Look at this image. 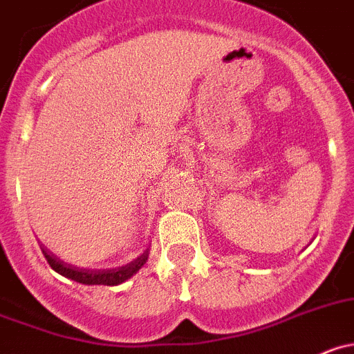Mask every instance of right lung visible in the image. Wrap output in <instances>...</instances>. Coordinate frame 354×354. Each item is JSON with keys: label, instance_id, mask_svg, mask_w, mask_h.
Wrapping results in <instances>:
<instances>
[{"label": "right lung", "instance_id": "1", "mask_svg": "<svg viewBox=\"0 0 354 354\" xmlns=\"http://www.w3.org/2000/svg\"><path fill=\"white\" fill-rule=\"evenodd\" d=\"M43 255H45L46 262H48L50 268H52L53 271L66 276L69 280L78 281V283L83 285H109V287L120 285L123 283V281L129 280V278H132L147 261V252H144L140 257H137L136 261L123 266V268L107 269V271H88V269L73 268V266L66 264V262L57 259L55 255H52L48 250H45V248H43Z\"/></svg>", "mask_w": 354, "mask_h": 354}]
</instances>
